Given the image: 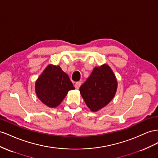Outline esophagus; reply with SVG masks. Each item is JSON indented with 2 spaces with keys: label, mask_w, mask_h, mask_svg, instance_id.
Listing matches in <instances>:
<instances>
[{
  "label": "esophagus",
  "mask_w": 158,
  "mask_h": 158,
  "mask_svg": "<svg viewBox=\"0 0 158 158\" xmlns=\"http://www.w3.org/2000/svg\"><path fill=\"white\" fill-rule=\"evenodd\" d=\"M81 82H76L75 84V87L76 89H79L81 86Z\"/></svg>",
  "instance_id": "esophagus-1"
}]
</instances>
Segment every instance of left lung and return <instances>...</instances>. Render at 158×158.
Masks as SVG:
<instances>
[{
    "label": "left lung",
    "mask_w": 158,
    "mask_h": 158,
    "mask_svg": "<svg viewBox=\"0 0 158 158\" xmlns=\"http://www.w3.org/2000/svg\"><path fill=\"white\" fill-rule=\"evenodd\" d=\"M117 87L114 72L107 64H103L94 67L79 91L89 109L92 112H97L114 97Z\"/></svg>",
    "instance_id": "8db88e82"
}]
</instances>
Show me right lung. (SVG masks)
Returning <instances> with one entry per match:
<instances>
[{"label": "right lung", "instance_id": "add662e5", "mask_svg": "<svg viewBox=\"0 0 158 158\" xmlns=\"http://www.w3.org/2000/svg\"><path fill=\"white\" fill-rule=\"evenodd\" d=\"M75 89L68 75L60 66L48 65L35 83L36 96L49 108L59 106L70 90Z\"/></svg>", "mask_w": 158, "mask_h": 158}]
</instances>
